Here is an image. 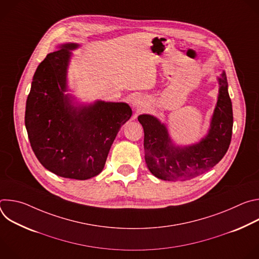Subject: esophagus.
<instances>
[{"instance_id": "obj_1", "label": "esophagus", "mask_w": 259, "mask_h": 259, "mask_svg": "<svg viewBox=\"0 0 259 259\" xmlns=\"http://www.w3.org/2000/svg\"><path fill=\"white\" fill-rule=\"evenodd\" d=\"M132 104H133L134 107H136L137 110H140V109H141V105H142V104H141V102H140L138 99H134L133 102H132Z\"/></svg>"}]
</instances>
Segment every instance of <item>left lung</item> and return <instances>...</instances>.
I'll list each match as a JSON object with an SVG mask.
<instances>
[{"mask_svg": "<svg viewBox=\"0 0 259 259\" xmlns=\"http://www.w3.org/2000/svg\"><path fill=\"white\" fill-rule=\"evenodd\" d=\"M219 82V94L205 138L189 146H175L165 124L151 115H140L144 131L145 163L158 178L168 181L189 180L215 166L227 154L233 133V107L226 71Z\"/></svg>", "mask_w": 259, "mask_h": 259, "instance_id": "obj_1", "label": "left lung"}]
</instances>
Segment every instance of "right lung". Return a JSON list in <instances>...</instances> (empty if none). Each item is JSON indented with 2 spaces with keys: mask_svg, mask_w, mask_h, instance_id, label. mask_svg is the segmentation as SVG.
Here are the masks:
<instances>
[{
  "mask_svg": "<svg viewBox=\"0 0 259 259\" xmlns=\"http://www.w3.org/2000/svg\"><path fill=\"white\" fill-rule=\"evenodd\" d=\"M67 43L49 53L36 68L25 106V128L39 162L52 173L85 180L98 175L121 126L131 117L125 102L75 105L67 90L71 53Z\"/></svg>",
  "mask_w": 259,
  "mask_h": 259,
  "instance_id": "add662e5",
  "label": "right lung"
}]
</instances>
